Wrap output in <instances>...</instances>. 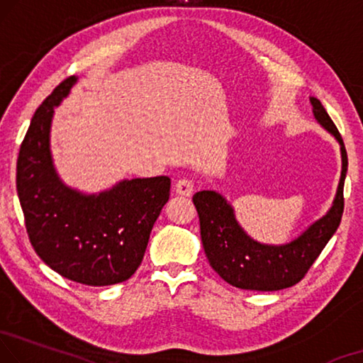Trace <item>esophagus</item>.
<instances>
[{"label":"esophagus","instance_id":"34e87169","mask_svg":"<svg viewBox=\"0 0 363 363\" xmlns=\"http://www.w3.org/2000/svg\"><path fill=\"white\" fill-rule=\"evenodd\" d=\"M194 189V183L189 178H182L175 183V193L180 194V196H191Z\"/></svg>","mask_w":363,"mask_h":363}]
</instances>
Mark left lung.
I'll return each mask as SVG.
<instances>
[{
  "instance_id": "8db88e82",
  "label": "left lung",
  "mask_w": 363,
  "mask_h": 363,
  "mask_svg": "<svg viewBox=\"0 0 363 363\" xmlns=\"http://www.w3.org/2000/svg\"><path fill=\"white\" fill-rule=\"evenodd\" d=\"M313 118L336 139L341 149V178L331 208L297 237L286 243H263L248 235L235 217V209L214 189L193 196L201 225V242L209 264L225 282L243 291L272 292L292 287L302 279L323 248L336 233L344 211V180L347 152L342 138L320 100L310 97Z\"/></svg>"
}]
</instances>
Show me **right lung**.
I'll return each instance as SVG.
<instances>
[{
	"label": "right lung",
	"instance_id": "1",
	"mask_svg": "<svg viewBox=\"0 0 363 363\" xmlns=\"http://www.w3.org/2000/svg\"><path fill=\"white\" fill-rule=\"evenodd\" d=\"M76 82V76L61 82L33 113L16 185L27 233L43 263L69 281L105 287L130 279L141 264L154 222L169 201L170 178H123L97 193L61 180L52 123Z\"/></svg>",
	"mask_w": 363,
	"mask_h": 363
}]
</instances>
